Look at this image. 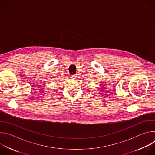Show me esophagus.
<instances>
[{
  "instance_id": "obj_1",
  "label": "esophagus",
  "mask_w": 155,
  "mask_h": 155,
  "mask_svg": "<svg viewBox=\"0 0 155 155\" xmlns=\"http://www.w3.org/2000/svg\"><path fill=\"white\" fill-rule=\"evenodd\" d=\"M71 78H72V79H76V77H75V75H72V77H71Z\"/></svg>"
}]
</instances>
